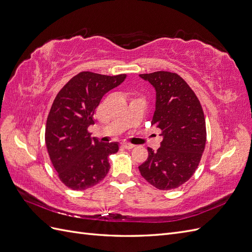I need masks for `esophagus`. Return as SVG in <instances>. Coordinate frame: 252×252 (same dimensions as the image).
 Here are the masks:
<instances>
[{"label":"esophagus","instance_id":"1","mask_svg":"<svg viewBox=\"0 0 252 252\" xmlns=\"http://www.w3.org/2000/svg\"><path fill=\"white\" fill-rule=\"evenodd\" d=\"M122 146H123V147L126 148V149H132V148L134 147V145H133V144H130V143L124 142V143H122Z\"/></svg>","mask_w":252,"mask_h":252}]
</instances>
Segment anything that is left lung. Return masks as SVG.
I'll return each instance as SVG.
<instances>
[{"instance_id":"1","label":"left lung","mask_w":252,"mask_h":252,"mask_svg":"<svg viewBox=\"0 0 252 252\" xmlns=\"http://www.w3.org/2000/svg\"><path fill=\"white\" fill-rule=\"evenodd\" d=\"M140 77L157 93L151 125L161 129L163 141L157 151L148 147V158L139 170L159 190L178 188L200 164L206 144V123L199 98L178 73L156 71Z\"/></svg>"}]
</instances>
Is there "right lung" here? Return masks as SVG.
Instances as JSON below:
<instances>
[{
	"instance_id": "right-lung-1",
	"label": "right lung",
	"mask_w": 252,
	"mask_h": 252,
	"mask_svg": "<svg viewBox=\"0 0 252 252\" xmlns=\"http://www.w3.org/2000/svg\"><path fill=\"white\" fill-rule=\"evenodd\" d=\"M126 74L105 75L82 71L59 91L50 108L45 143L61 182L72 190L94 187L107 175L108 157L118 143L103 144L90 138L88 127L102 97L119 86Z\"/></svg>"
}]
</instances>
